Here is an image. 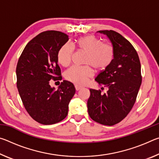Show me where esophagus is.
Wrapping results in <instances>:
<instances>
[{
  "label": "esophagus",
  "mask_w": 159,
  "mask_h": 159,
  "mask_svg": "<svg viewBox=\"0 0 159 159\" xmlns=\"http://www.w3.org/2000/svg\"><path fill=\"white\" fill-rule=\"evenodd\" d=\"M75 88H76V90H77V91H79V90H80V89H81V87H80V86H79V85H75Z\"/></svg>",
  "instance_id": "obj_1"
}]
</instances>
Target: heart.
<instances>
[{"label":"heart","mask_w":159,"mask_h":159,"mask_svg":"<svg viewBox=\"0 0 159 159\" xmlns=\"http://www.w3.org/2000/svg\"><path fill=\"white\" fill-rule=\"evenodd\" d=\"M77 50L86 53L84 66H73L65 72L64 76L74 84L83 85L93 76V69L96 72H103L111 66L115 58V49L110 43H104L93 35L80 37L76 41ZM74 48L65 43L57 52L58 62L63 66H69L71 61ZM88 65H90L88 66Z\"/></svg>","instance_id":"b5f03b06"}]
</instances>
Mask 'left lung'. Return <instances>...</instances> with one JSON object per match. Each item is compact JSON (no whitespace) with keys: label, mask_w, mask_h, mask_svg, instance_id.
Here are the masks:
<instances>
[{"label":"left lung","mask_w":159,"mask_h":159,"mask_svg":"<svg viewBox=\"0 0 159 159\" xmlns=\"http://www.w3.org/2000/svg\"><path fill=\"white\" fill-rule=\"evenodd\" d=\"M106 34L115 49V58L106 71L95 80L108 90L90 89L87 105L88 114L95 122L114 125L125 118L136 101L142 83L141 64L136 50L130 42L113 30L99 31Z\"/></svg>","instance_id":"obj_1"}]
</instances>
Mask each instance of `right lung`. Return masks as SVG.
Returning a JSON list of instances; mask_svg holds the SVG:
<instances>
[{
	"label": "right lung",
	"instance_id": "right-lung-1",
	"mask_svg": "<svg viewBox=\"0 0 159 159\" xmlns=\"http://www.w3.org/2000/svg\"><path fill=\"white\" fill-rule=\"evenodd\" d=\"M68 41L69 36L61 31H43L28 43L19 58V93L28 114L41 124H55L64 119L76 92L73 83L67 80L61 82L57 90L50 85V80L62 79L57 52Z\"/></svg>",
	"mask_w": 159,
	"mask_h": 159
}]
</instances>
